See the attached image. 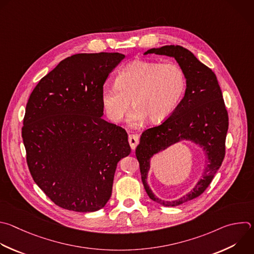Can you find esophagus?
Returning <instances> with one entry per match:
<instances>
[{
    "label": "esophagus",
    "mask_w": 254,
    "mask_h": 254,
    "mask_svg": "<svg viewBox=\"0 0 254 254\" xmlns=\"http://www.w3.org/2000/svg\"><path fill=\"white\" fill-rule=\"evenodd\" d=\"M138 141H139L138 135H136V134H129L128 135V142H129V145H130L132 150L136 147V145L138 144Z\"/></svg>",
    "instance_id": "34e87169"
}]
</instances>
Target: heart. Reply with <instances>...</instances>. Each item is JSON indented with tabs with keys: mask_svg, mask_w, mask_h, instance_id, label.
<instances>
[{
	"mask_svg": "<svg viewBox=\"0 0 254 254\" xmlns=\"http://www.w3.org/2000/svg\"><path fill=\"white\" fill-rule=\"evenodd\" d=\"M187 89L184 69L175 63L135 61L117 75L115 86L102 89L101 101L108 118L121 123L131 106L129 124L143 120L158 124L171 117L181 104Z\"/></svg>",
	"mask_w": 254,
	"mask_h": 254,
	"instance_id": "b5f03b06",
	"label": "heart"
}]
</instances>
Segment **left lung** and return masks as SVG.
<instances>
[{"mask_svg": "<svg viewBox=\"0 0 254 254\" xmlns=\"http://www.w3.org/2000/svg\"><path fill=\"white\" fill-rule=\"evenodd\" d=\"M147 54L175 58L187 77L186 94L177 110L159 126L143 130L135 149L147 195L161 205L177 206L199 196L212 182L225 155L228 114L215 73L190 51L171 45L150 49L144 53ZM183 139L200 145L209 161L202 179L188 195L174 202H164L157 199L147 186L149 160L153 154Z\"/></svg>", "mask_w": 254, "mask_h": 254, "instance_id": "1", "label": "left lung"}]
</instances>
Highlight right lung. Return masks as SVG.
I'll return each instance as SVG.
<instances>
[{"label":"right lung","instance_id":"obj_1","mask_svg":"<svg viewBox=\"0 0 254 254\" xmlns=\"http://www.w3.org/2000/svg\"><path fill=\"white\" fill-rule=\"evenodd\" d=\"M124 59L120 53L68 57L29 98L22 127L29 171L62 208H103L112 195L118 162L130 153L126 129L102 118V89Z\"/></svg>","mask_w":254,"mask_h":254}]
</instances>
